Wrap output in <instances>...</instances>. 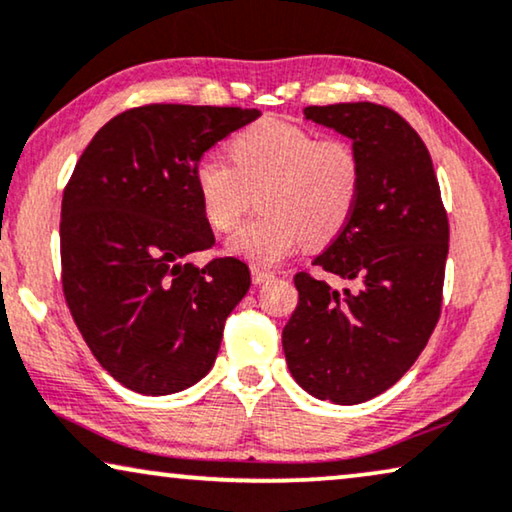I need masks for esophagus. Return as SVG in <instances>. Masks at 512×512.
I'll use <instances>...</instances> for the list:
<instances>
[{"instance_id": "obj_1", "label": "esophagus", "mask_w": 512, "mask_h": 512, "mask_svg": "<svg viewBox=\"0 0 512 512\" xmlns=\"http://www.w3.org/2000/svg\"><path fill=\"white\" fill-rule=\"evenodd\" d=\"M271 278H273V273L259 269V266H253V283L255 285H262V283H266V280H271Z\"/></svg>"}]
</instances>
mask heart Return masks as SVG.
<instances>
[{"instance_id":"heart-1","label":"heart","mask_w":512,"mask_h":512,"mask_svg":"<svg viewBox=\"0 0 512 512\" xmlns=\"http://www.w3.org/2000/svg\"><path fill=\"white\" fill-rule=\"evenodd\" d=\"M229 157H201L194 190L215 232L234 229L255 194L262 213L227 241L229 253L255 266L283 262L304 239L311 246L336 239L359 204L364 164L341 136L318 139L308 127L264 118L229 141Z\"/></svg>"}]
</instances>
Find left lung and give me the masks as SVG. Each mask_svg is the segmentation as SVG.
I'll list each match as a JSON object with an SVG mask.
<instances>
[{"label": "left lung", "instance_id": "8db88e82", "mask_svg": "<svg viewBox=\"0 0 512 512\" xmlns=\"http://www.w3.org/2000/svg\"><path fill=\"white\" fill-rule=\"evenodd\" d=\"M306 120L348 136L364 164L359 204L315 266L352 280L341 292L297 273L299 304L283 329L292 378L338 406L397 383L441 315L450 227L434 164L399 113L371 102L308 106Z\"/></svg>", "mask_w": 512, "mask_h": 512}]
</instances>
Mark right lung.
I'll return each instance as SVG.
<instances>
[{"instance_id": "obj_1", "label": "right lung", "mask_w": 512, "mask_h": 512, "mask_svg": "<svg viewBox=\"0 0 512 512\" xmlns=\"http://www.w3.org/2000/svg\"><path fill=\"white\" fill-rule=\"evenodd\" d=\"M234 106L150 104L92 136L62 197V287L111 376L148 397L211 371L227 315L246 297L241 259L192 264L215 243L194 190L201 155L259 118Z\"/></svg>"}]
</instances>
